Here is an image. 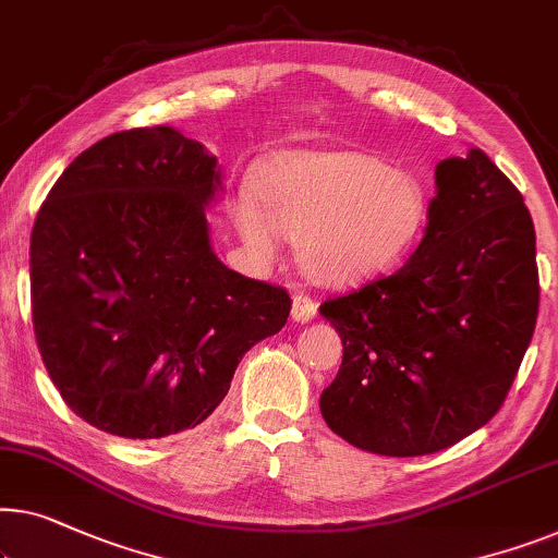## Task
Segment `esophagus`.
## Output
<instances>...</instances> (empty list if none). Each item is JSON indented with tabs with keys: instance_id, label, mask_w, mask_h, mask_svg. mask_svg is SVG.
<instances>
[{
	"instance_id": "1",
	"label": "esophagus",
	"mask_w": 558,
	"mask_h": 558,
	"mask_svg": "<svg viewBox=\"0 0 558 558\" xmlns=\"http://www.w3.org/2000/svg\"><path fill=\"white\" fill-rule=\"evenodd\" d=\"M314 314H317V302L306 294V292H296L294 302H292V319L294 322H310Z\"/></svg>"
}]
</instances>
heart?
I'll return each mask as SVG.
<instances>
[{
  "label": "heart",
  "mask_w": 558,
  "mask_h": 558,
  "mask_svg": "<svg viewBox=\"0 0 558 558\" xmlns=\"http://www.w3.org/2000/svg\"><path fill=\"white\" fill-rule=\"evenodd\" d=\"M254 201L233 223L256 254L277 252V233L296 239L306 277L350 287L390 269L425 223V193L413 175L357 150H289L254 173Z\"/></svg>",
  "instance_id": "obj_1"
}]
</instances>
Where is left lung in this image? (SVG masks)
I'll return each instance as SVG.
<instances>
[{
  "mask_svg": "<svg viewBox=\"0 0 558 558\" xmlns=\"http://www.w3.org/2000/svg\"><path fill=\"white\" fill-rule=\"evenodd\" d=\"M438 196L402 269L319 312L342 337L325 423L369 453H438L504 405L538 317L536 231L483 150L435 168Z\"/></svg>",
  "mask_w": 558,
  "mask_h": 558,
  "instance_id": "left-lung-1",
  "label": "left lung"
}]
</instances>
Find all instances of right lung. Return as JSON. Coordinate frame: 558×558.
Returning <instances> with one entry per match:
<instances>
[{"instance_id":"1","label":"right lung","mask_w":558,"mask_h":558,"mask_svg":"<svg viewBox=\"0 0 558 558\" xmlns=\"http://www.w3.org/2000/svg\"><path fill=\"white\" fill-rule=\"evenodd\" d=\"M216 158L171 125L80 153L39 206L32 327L70 410L148 440L219 408L239 360L287 325L284 287L223 266L208 244Z\"/></svg>"}]
</instances>
